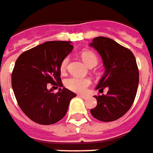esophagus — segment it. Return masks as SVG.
Instances as JSON below:
<instances>
[{
    "instance_id": "obj_1",
    "label": "esophagus",
    "mask_w": 153,
    "mask_h": 153,
    "mask_svg": "<svg viewBox=\"0 0 153 153\" xmlns=\"http://www.w3.org/2000/svg\"><path fill=\"white\" fill-rule=\"evenodd\" d=\"M78 96L80 97V98H83V99H86L87 98V95H85V94H78Z\"/></svg>"
}]
</instances>
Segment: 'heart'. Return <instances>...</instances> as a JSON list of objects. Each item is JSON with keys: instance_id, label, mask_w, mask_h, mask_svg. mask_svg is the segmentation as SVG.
Masks as SVG:
<instances>
[{"instance_id": "1", "label": "heart", "mask_w": 153, "mask_h": 153, "mask_svg": "<svg viewBox=\"0 0 153 153\" xmlns=\"http://www.w3.org/2000/svg\"><path fill=\"white\" fill-rule=\"evenodd\" d=\"M82 59L88 66H89L90 65H97L98 63V58L92 51H84L82 54ZM68 60H69L68 57H66L62 60L61 65H60V70L62 71L66 68ZM90 84H91V81L88 78H84V77H71L67 79L65 82L66 88L76 93L85 92Z\"/></svg>"}]
</instances>
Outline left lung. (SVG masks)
Segmentation results:
<instances>
[{
  "label": "left lung",
  "instance_id": "left-lung-1",
  "mask_svg": "<svg viewBox=\"0 0 153 153\" xmlns=\"http://www.w3.org/2000/svg\"><path fill=\"white\" fill-rule=\"evenodd\" d=\"M89 46L97 50L103 60L104 74L96 87L106 95L95 96L97 106L90 112L98 120L109 122L122 117L131 108L136 98L139 71L131 51L109 38H94Z\"/></svg>",
  "mask_w": 153,
  "mask_h": 153
}]
</instances>
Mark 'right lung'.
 <instances>
[{"label":"right lung","instance_id":"obj_1","mask_svg":"<svg viewBox=\"0 0 153 153\" xmlns=\"http://www.w3.org/2000/svg\"><path fill=\"white\" fill-rule=\"evenodd\" d=\"M71 41H48L19 55L12 74V86L22 112L33 121L52 125L65 115L76 93L48 84L61 85L60 65L73 50Z\"/></svg>","mask_w":153,"mask_h":153}]
</instances>
